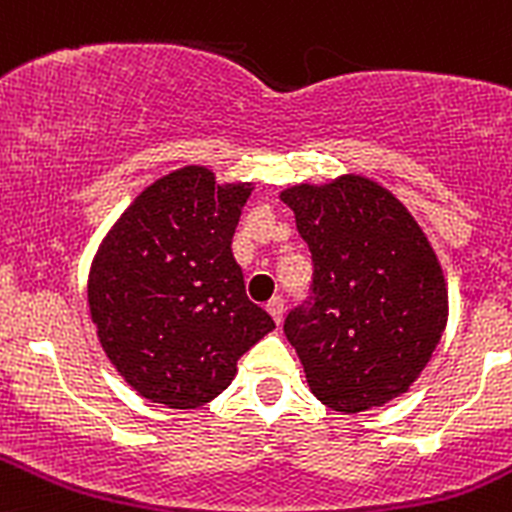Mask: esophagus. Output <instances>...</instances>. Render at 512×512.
I'll list each match as a JSON object with an SVG mask.
<instances>
[{
	"label": "esophagus",
	"mask_w": 512,
	"mask_h": 512,
	"mask_svg": "<svg viewBox=\"0 0 512 512\" xmlns=\"http://www.w3.org/2000/svg\"><path fill=\"white\" fill-rule=\"evenodd\" d=\"M267 312L272 315L275 325H280L282 315H285V300H282V297H272V300L267 302Z\"/></svg>",
	"instance_id": "34e87169"
}]
</instances>
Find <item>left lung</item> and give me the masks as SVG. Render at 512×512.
Listing matches in <instances>:
<instances>
[{"mask_svg": "<svg viewBox=\"0 0 512 512\" xmlns=\"http://www.w3.org/2000/svg\"><path fill=\"white\" fill-rule=\"evenodd\" d=\"M280 200L315 267L310 297L285 320L312 395L355 415L408 393L448 322L425 232L393 192L360 175L287 187Z\"/></svg>", "mask_w": 512, "mask_h": 512, "instance_id": "1", "label": "left lung"}]
</instances>
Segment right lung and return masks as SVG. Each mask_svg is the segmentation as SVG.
<instances>
[{"mask_svg":"<svg viewBox=\"0 0 512 512\" xmlns=\"http://www.w3.org/2000/svg\"><path fill=\"white\" fill-rule=\"evenodd\" d=\"M250 192V182L217 185L207 167H182L140 192L94 255L87 297L97 337L152 403H210L275 327L232 257Z\"/></svg>","mask_w":512,"mask_h":512,"instance_id":"right-lung-1","label":"right lung"}]
</instances>
